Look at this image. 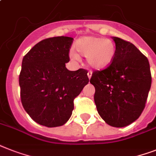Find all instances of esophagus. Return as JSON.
<instances>
[{
	"label": "esophagus",
	"mask_w": 156,
	"mask_h": 156,
	"mask_svg": "<svg viewBox=\"0 0 156 156\" xmlns=\"http://www.w3.org/2000/svg\"><path fill=\"white\" fill-rule=\"evenodd\" d=\"M87 76H88L89 79H90L91 76H92V71H88V73H87Z\"/></svg>",
	"instance_id": "34e87169"
}]
</instances>
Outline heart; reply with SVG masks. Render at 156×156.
<instances>
[{
  "instance_id": "1",
  "label": "heart",
  "mask_w": 156,
  "mask_h": 156,
  "mask_svg": "<svg viewBox=\"0 0 156 156\" xmlns=\"http://www.w3.org/2000/svg\"><path fill=\"white\" fill-rule=\"evenodd\" d=\"M78 54L86 57L87 62L92 68L104 69L111 65L115 56V46L109 39L85 37L79 39L75 45ZM70 58L74 61L79 60V55L71 51Z\"/></svg>"
}]
</instances>
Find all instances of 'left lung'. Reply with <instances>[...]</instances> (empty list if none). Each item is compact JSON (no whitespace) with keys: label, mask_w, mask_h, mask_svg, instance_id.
<instances>
[{"label":"left lung","mask_w":156,"mask_h":156,"mask_svg":"<svg viewBox=\"0 0 156 156\" xmlns=\"http://www.w3.org/2000/svg\"><path fill=\"white\" fill-rule=\"evenodd\" d=\"M115 56L107 68L93 72L97 111L108 125L128 126L144 111L151 85L148 59L133 45L113 37Z\"/></svg>","instance_id":"left-lung-1"}]
</instances>
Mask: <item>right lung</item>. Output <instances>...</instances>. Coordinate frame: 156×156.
<instances>
[{"mask_svg": "<svg viewBox=\"0 0 156 156\" xmlns=\"http://www.w3.org/2000/svg\"><path fill=\"white\" fill-rule=\"evenodd\" d=\"M73 40L63 36L44 39L22 60L21 103L31 119L42 126L64 125L72 115L74 98L89 82L87 70L69 71L66 67Z\"/></svg>", "mask_w": 156, "mask_h": 156, "instance_id": "obj_1", "label": "right lung"}]
</instances>
